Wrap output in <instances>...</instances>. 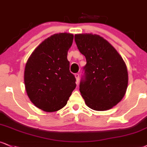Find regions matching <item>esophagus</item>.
<instances>
[{"label": "esophagus", "instance_id": "obj_1", "mask_svg": "<svg viewBox=\"0 0 147 147\" xmlns=\"http://www.w3.org/2000/svg\"><path fill=\"white\" fill-rule=\"evenodd\" d=\"M74 76H75L76 79V83H77V84H78V83H79V78H80L79 74H76Z\"/></svg>", "mask_w": 147, "mask_h": 147}]
</instances>
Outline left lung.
Returning a JSON list of instances; mask_svg holds the SVG:
<instances>
[{"instance_id":"obj_1","label":"left lung","mask_w":147,"mask_h":147,"mask_svg":"<svg viewBox=\"0 0 147 147\" xmlns=\"http://www.w3.org/2000/svg\"><path fill=\"white\" fill-rule=\"evenodd\" d=\"M75 41L84 56V76L80 92L85 104L97 111L111 109L123 98L128 84L125 63L117 50L98 35L76 34Z\"/></svg>"}]
</instances>
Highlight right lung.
<instances>
[{"label":"right lung","instance_id":"obj_1","mask_svg":"<svg viewBox=\"0 0 147 147\" xmlns=\"http://www.w3.org/2000/svg\"><path fill=\"white\" fill-rule=\"evenodd\" d=\"M73 40V34L67 32L51 35L35 48L26 63V93L32 104L43 111L63 108L76 86L67 60Z\"/></svg>","mask_w":147,"mask_h":147}]
</instances>
